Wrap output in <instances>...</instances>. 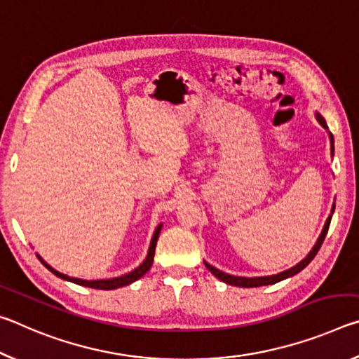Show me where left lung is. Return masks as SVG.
<instances>
[{"label":"left lung","instance_id":"8db88e82","mask_svg":"<svg viewBox=\"0 0 359 359\" xmlns=\"http://www.w3.org/2000/svg\"><path fill=\"white\" fill-rule=\"evenodd\" d=\"M315 117H317L318 123H320L321 126H323V128L327 131V136H330V142H331V155H332V154H334V137H332V135H331V131L327 130V125H326L325 118L321 117V114L317 112V114H315ZM334 209H336V203H332L331 214H330V217L326 218L325 226H323V229H321V233H320V236H318L317 242H315V245L312 247V250L307 253L306 258L301 259L299 263H297V264L293 266V267H290V269H287V271L278 272V274H274V276H264V277H239V276L226 274V272L217 269V267L209 264L208 261H204V264H205V267H208V269L212 272V274H214V276L218 278V280H222V282H224L226 285H233V287L255 288V287H264V285H274V283H277V282H282V280H285V278H290V277L296 276L297 272H301V271L304 269V267H306V266H307L309 263H311V261L315 258V255L318 253L320 247H321V244H323V241H325V238H326L327 228H330V223H331V218H332V214H334Z\"/></svg>","mask_w":359,"mask_h":359}]
</instances>
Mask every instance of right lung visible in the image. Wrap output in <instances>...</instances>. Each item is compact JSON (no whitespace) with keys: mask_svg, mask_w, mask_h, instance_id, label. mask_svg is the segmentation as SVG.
<instances>
[{"mask_svg":"<svg viewBox=\"0 0 359 359\" xmlns=\"http://www.w3.org/2000/svg\"><path fill=\"white\" fill-rule=\"evenodd\" d=\"M163 228V223H160L155 229L154 236H151V241H150V247H149V253L145 259L142 261L141 264H139L135 271L128 272V274L125 276H120V277H114V278H104V280H83V278H76V277H69L66 274H62V272H58L57 269H53L50 264H47L44 259H42L38 253H36V257L39 258V261L42 264H44L48 271L52 272V274H55L57 277L63 278V280H68L72 282L76 285H82V287H88V288H95V290H115V288H121V287H126V285H131L133 282H136L141 278L145 272H147L151 263H154V257H155V247H156V241H158V236H160V231Z\"/></svg>","mask_w":359,"mask_h":359,"instance_id":"right-lung-1","label":"right lung"}]
</instances>
